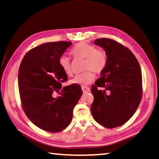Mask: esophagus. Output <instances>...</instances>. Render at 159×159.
I'll return each instance as SVG.
<instances>
[{"mask_svg": "<svg viewBox=\"0 0 159 159\" xmlns=\"http://www.w3.org/2000/svg\"><path fill=\"white\" fill-rule=\"evenodd\" d=\"M81 89H82L83 92H89V91H90V89H89V88L86 87V86H83Z\"/></svg>", "mask_w": 159, "mask_h": 159, "instance_id": "esophagus-1", "label": "esophagus"}]
</instances>
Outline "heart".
<instances>
[{
	"instance_id": "obj_1",
	"label": "heart",
	"mask_w": 159,
	"mask_h": 159,
	"mask_svg": "<svg viewBox=\"0 0 159 159\" xmlns=\"http://www.w3.org/2000/svg\"><path fill=\"white\" fill-rule=\"evenodd\" d=\"M71 53L78 58L85 59L83 69L84 70H87L82 74L76 75L71 80L70 82L72 84L83 86L89 84L94 79V76L92 71L96 74H101L105 70L107 66V55L104 51L97 50L93 45L83 42L80 43L72 49ZM59 64L67 76H72L73 71L70 59L67 56H62L60 57Z\"/></svg>"
}]
</instances>
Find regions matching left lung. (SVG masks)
Wrapping results in <instances>:
<instances>
[{
	"label": "left lung",
	"mask_w": 159,
	"mask_h": 159,
	"mask_svg": "<svg viewBox=\"0 0 159 159\" xmlns=\"http://www.w3.org/2000/svg\"><path fill=\"white\" fill-rule=\"evenodd\" d=\"M94 44L103 48L108 63L91 88L94 96L90 108L92 115L98 123L106 128L117 127L127 122L140 104L141 69L132 52L115 40L98 39Z\"/></svg>",
	"instance_id": "8db88e82"
}]
</instances>
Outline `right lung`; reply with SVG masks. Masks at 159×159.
<instances>
[{"instance_id":"add662e5","label":"right lung","mask_w":159,"mask_h":159,"mask_svg":"<svg viewBox=\"0 0 159 159\" xmlns=\"http://www.w3.org/2000/svg\"><path fill=\"white\" fill-rule=\"evenodd\" d=\"M71 44L61 41L39 45L25 55L19 69L23 109L34 125L48 132L61 131L69 126L83 94L79 85L62 88L67 75L59 60Z\"/></svg>"}]
</instances>
